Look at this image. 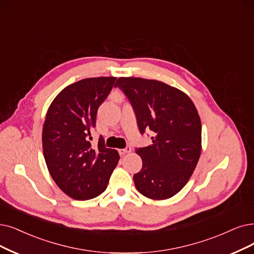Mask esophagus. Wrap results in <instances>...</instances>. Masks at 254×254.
<instances>
[{
  "label": "esophagus",
  "mask_w": 254,
  "mask_h": 254,
  "mask_svg": "<svg viewBox=\"0 0 254 254\" xmlns=\"http://www.w3.org/2000/svg\"><path fill=\"white\" fill-rule=\"evenodd\" d=\"M119 152H120L121 155H125V154H127V153H130V152H131V148H130V147H126V148H124V149H120Z\"/></svg>",
  "instance_id": "1"
}]
</instances>
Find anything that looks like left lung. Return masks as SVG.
<instances>
[{"mask_svg":"<svg viewBox=\"0 0 254 254\" xmlns=\"http://www.w3.org/2000/svg\"><path fill=\"white\" fill-rule=\"evenodd\" d=\"M119 87L132 106L139 132L152 131V145L136 148L143 167L133 179L150 199L173 197L194 172L201 154V121L189 96L157 80L121 77Z\"/></svg>","mask_w":254,"mask_h":254,"instance_id":"8db88e82","label":"left lung"}]
</instances>
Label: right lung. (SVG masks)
Listing matches in <instances>:
<instances>
[{
    "instance_id": "add662e5",
    "label": "right lung",
    "mask_w": 254,
    "mask_h": 254,
    "mask_svg": "<svg viewBox=\"0 0 254 254\" xmlns=\"http://www.w3.org/2000/svg\"><path fill=\"white\" fill-rule=\"evenodd\" d=\"M116 77L80 80L66 86L50 105L43 128V149L55 184L75 200L93 199L106 190L120 155L99 137L92 148L90 131L99 106L108 97Z\"/></svg>"
}]
</instances>
